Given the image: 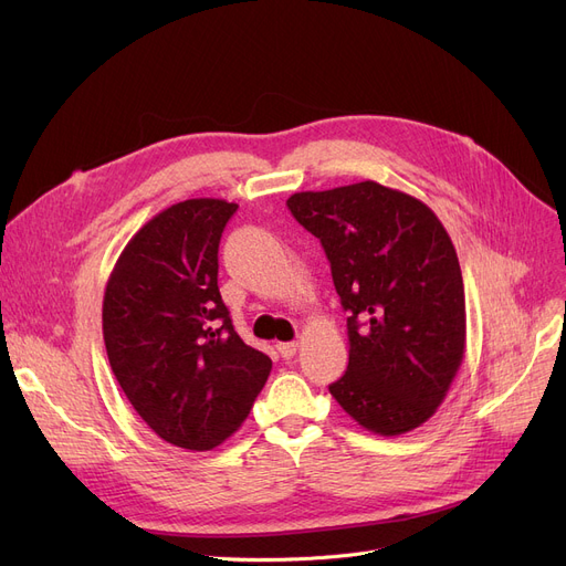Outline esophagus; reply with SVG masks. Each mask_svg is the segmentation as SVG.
Returning <instances> with one entry per match:
<instances>
[{
  "instance_id": "34e87169",
  "label": "esophagus",
  "mask_w": 566,
  "mask_h": 566,
  "mask_svg": "<svg viewBox=\"0 0 566 566\" xmlns=\"http://www.w3.org/2000/svg\"><path fill=\"white\" fill-rule=\"evenodd\" d=\"M300 349V343L297 340H290V343H279V353L283 359H292L294 355H297Z\"/></svg>"
}]
</instances>
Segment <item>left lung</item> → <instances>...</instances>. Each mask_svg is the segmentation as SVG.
<instances>
[{"label": "left lung", "instance_id": "1", "mask_svg": "<svg viewBox=\"0 0 566 566\" xmlns=\"http://www.w3.org/2000/svg\"><path fill=\"white\" fill-rule=\"evenodd\" d=\"M287 209L319 239L347 311L349 361L332 396L370 433L419 428L465 355V287L444 226L370 179L294 193Z\"/></svg>", "mask_w": 566, "mask_h": 566}]
</instances>
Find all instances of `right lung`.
<instances>
[{
  "label": "right lung",
  "instance_id": "1",
  "mask_svg": "<svg viewBox=\"0 0 566 566\" xmlns=\"http://www.w3.org/2000/svg\"><path fill=\"white\" fill-rule=\"evenodd\" d=\"M234 202L193 198L130 237L103 294V340L143 421L175 447L207 451L241 426L272 359L232 327L219 244Z\"/></svg>",
  "mask_w": 566,
  "mask_h": 566
}]
</instances>
